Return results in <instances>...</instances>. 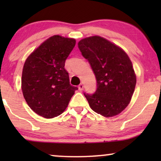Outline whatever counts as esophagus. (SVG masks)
Wrapping results in <instances>:
<instances>
[{
    "mask_svg": "<svg viewBox=\"0 0 161 161\" xmlns=\"http://www.w3.org/2000/svg\"><path fill=\"white\" fill-rule=\"evenodd\" d=\"M78 89H79V91H82V90L83 89V85L82 84V83H80V84L78 86Z\"/></svg>",
    "mask_w": 161,
    "mask_h": 161,
    "instance_id": "obj_1",
    "label": "esophagus"
}]
</instances>
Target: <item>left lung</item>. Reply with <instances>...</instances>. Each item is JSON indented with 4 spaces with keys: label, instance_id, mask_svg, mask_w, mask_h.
<instances>
[{
    "label": "left lung",
    "instance_id": "1",
    "mask_svg": "<svg viewBox=\"0 0 161 161\" xmlns=\"http://www.w3.org/2000/svg\"><path fill=\"white\" fill-rule=\"evenodd\" d=\"M78 48L96 77V92L84 93L91 108L105 117L120 114L130 103L136 84L128 56L122 48L99 36L81 39Z\"/></svg>",
    "mask_w": 161,
    "mask_h": 161
}]
</instances>
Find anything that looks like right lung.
<instances>
[{"instance_id":"1","label":"right lung","mask_w":161,"mask_h":161,"mask_svg":"<svg viewBox=\"0 0 161 161\" xmlns=\"http://www.w3.org/2000/svg\"><path fill=\"white\" fill-rule=\"evenodd\" d=\"M75 39L59 35L41 44L24 64L22 91L31 108L46 119L58 116L67 108L76 86L69 83L65 61Z\"/></svg>"}]
</instances>
